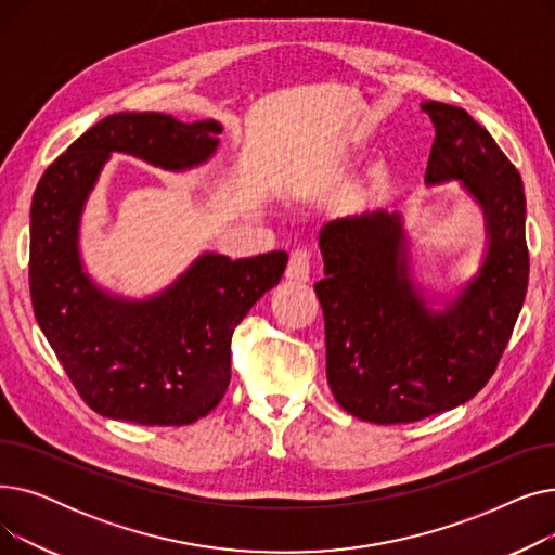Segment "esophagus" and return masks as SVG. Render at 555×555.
I'll return each mask as SVG.
<instances>
[{
  "label": "esophagus",
  "instance_id": "esophagus-1",
  "mask_svg": "<svg viewBox=\"0 0 555 555\" xmlns=\"http://www.w3.org/2000/svg\"><path fill=\"white\" fill-rule=\"evenodd\" d=\"M285 276L295 283H306L310 281V254L304 249H297L289 254Z\"/></svg>",
  "mask_w": 555,
  "mask_h": 555
}]
</instances>
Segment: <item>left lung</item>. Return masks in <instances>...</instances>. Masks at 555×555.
Returning a JSON list of instances; mask_svg holds the SVG:
<instances>
[{
    "instance_id": "8db88e82",
    "label": "left lung",
    "mask_w": 555,
    "mask_h": 555,
    "mask_svg": "<svg viewBox=\"0 0 555 555\" xmlns=\"http://www.w3.org/2000/svg\"><path fill=\"white\" fill-rule=\"evenodd\" d=\"M436 130L427 184L459 180L483 209L488 254L479 274L434 312L406 272L398 214L328 222L319 233L326 279L314 293L326 322V377L341 410L377 425L414 423L477 396L500 364L529 285L517 168L473 116L421 105Z\"/></svg>"
}]
</instances>
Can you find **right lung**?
<instances>
[{
  "instance_id": "right-lung-1",
  "label": "right lung",
  "mask_w": 555,
  "mask_h": 555,
  "mask_svg": "<svg viewBox=\"0 0 555 555\" xmlns=\"http://www.w3.org/2000/svg\"><path fill=\"white\" fill-rule=\"evenodd\" d=\"M218 121L119 112L80 134L40 178L31 204L28 287L38 324L80 398L101 416L189 425L231 380V335L287 266L285 251L231 260L202 254L166 293L116 299L82 272L78 224L109 153L166 170L207 162Z\"/></svg>"
}]
</instances>
